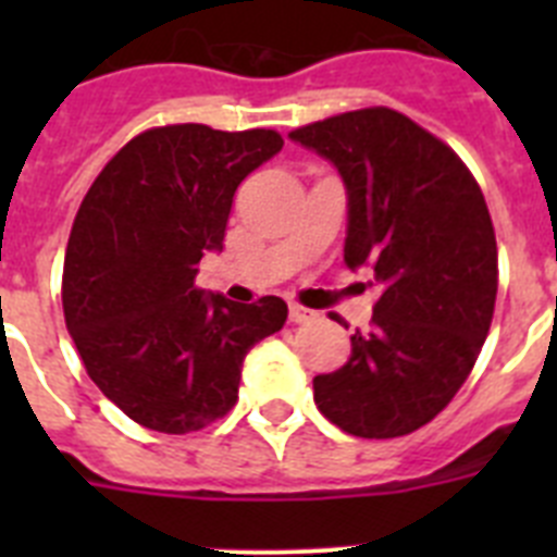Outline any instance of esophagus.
Here are the masks:
<instances>
[{
	"instance_id": "esophagus-1",
	"label": "esophagus",
	"mask_w": 557,
	"mask_h": 557,
	"mask_svg": "<svg viewBox=\"0 0 557 557\" xmlns=\"http://www.w3.org/2000/svg\"><path fill=\"white\" fill-rule=\"evenodd\" d=\"M318 318V312H312V309L301 307V304H289V321L293 323H309Z\"/></svg>"
}]
</instances>
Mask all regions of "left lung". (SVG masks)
Segmentation results:
<instances>
[{
	"mask_svg": "<svg viewBox=\"0 0 557 557\" xmlns=\"http://www.w3.org/2000/svg\"><path fill=\"white\" fill-rule=\"evenodd\" d=\"M346 186V264L379 298L351 357L314 376V405L357 437L416 432L449 405L488 337L496 236L451 147L391 108H362L289 133Z\"/></svg>",
	"mask_w": 557,
	"mask_h": 557,
	"instance_id": "1",
	"label": "left lung"
}]
</instances>
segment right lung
Wrapping results in <instances>:
<instances>
[{"instance_id": "right-lung-1", "label": "right lung", "mask_w": 557, "mask_h": 557, "mask_svg": "<svg viewBox=\"0 0 557 557\" xmlns=\"http://www.w3.org/2000/svg\"><path fill=\"white\" fill-rule=\"evenodd\" d=\"M275 131L152 127L97 175L63 259V314L95 385L147 430L184 435L234 407L243 362L287 321L264 295L195 287L223 250L236 186L282 150Z\"/></svg>"}]
</instances>
